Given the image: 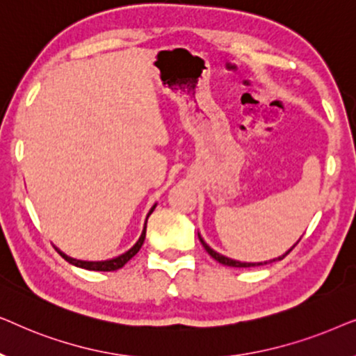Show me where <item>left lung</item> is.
<instances>
[{
	"label": "left lung",
	"mask_w": 356,
	"mask_h": 356,
	"mask_svg": "<svg viewBox=\"0 0 356 356\" xmlns=\"http://www.w3.org/2000/svg\"><path fill=\"white\" fill-rule=\"evenodd\" d=\"M199 240H201V243H202V246H204V250H206V251L209 252V254H211V256L213 257V259H216V261H218V262H220V264H223V266H230V267H256V266H264V264H269V262H272V261H282V259H284V257H285L286 254H289V252H290L291 250H293V248H295L296 245H298V243H300V240H301V238H300V240H298V241H296V245H293V246H291V248H290V250L285 252V254H282V256H279V257H275V259H272V261H269V262H267V261H266V262H240V261L230 259V257H225V256L218 254V252H217V251H213V250H212V248H211V246H209V245H207V243L202 240V238H201V235H199Z\"/></svg>",
	"instance_id": "1"
}]
</instances>
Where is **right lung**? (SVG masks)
<instances>
[{
  "label": "right lung",
  "instance_id": "1",
  "mask_svg": "<svg viewBox=\"0 0 356 356\" xmlns=\"http://www.w3.org/2000/svg\"><path fill=\"white\" fill-rule=\"evenodd\" d=\"M154 209H155V206H154L152 209H150L149 213H147V217L150 216V213L154 212ZM145 227H147V220H145L144 230H143V233H140L139 240L136 241V245H134L133 248H131L129 251H126V252H123V254H121V256L113 257V259H108V261H79V259H72V257L66 256L65 252L58 250V248H56V251L60 252V254H61L63 257H65V259H66L67 262H70V264L76 266V267H82V269H87V270H102V272L118 270V269H121V267H123V266L126 264V262H128V261L131 259V257L138 254V251L140 250V246H143L144 238H145Z\"/></svg>",
  "mask_w": 356,
  "mask_h": 356
}]
</instances>
